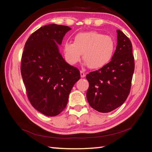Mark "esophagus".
<instances>
[{
  "instance_id": "1",
  "label": "esophagus",
  "mask_w": 152,
  "mask_h": 152,
  "mask_svg": "<svg viewBox=\"0 0 152 152\" xmlns=\"http://www.w3.org/2000/svg\"><path fill=\"white\" fill-rule=\"evenodd\" d=\"M80 76L81 78H84V77H85V73H84V72L80 71Z\"/></svg>"
}]
</instances>
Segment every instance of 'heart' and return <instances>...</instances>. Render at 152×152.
<instances>
[{"label":"heart","instance_id":"heart-1","mask_svg":"<svg viewBox=\"0 0 152 152\" xmlns=\"http://www.w3.org/2000/svg\"><path fill=\"white\" fill-rule=\"evenodd\" d=\"M115 49V43L112 37L91 31L77 33L73 43H64L63 52L64 58L70 65L74 66L80 62L82 54L86 65L96 70L110 62Z\"/></svg>","mask_w":152,"mask_h":152}]
</instances>
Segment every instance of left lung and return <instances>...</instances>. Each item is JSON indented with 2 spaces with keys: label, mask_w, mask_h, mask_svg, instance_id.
<instances>
[{
  "label": "left lung",
  "mask_w": 152,
  "mask_h": 152,
  "mask_svg": "<svg viewBox=\"0 0 152 152\" xmlns=\"http://www.w3.org/2000/svg\"><path fill=\"white\" fill-rule=\"evenodd\" d=\"M117 45L111 61L86 75V99L97 111L109 113L124 103L130 92L134 72V57L130 39L117 30Z\"/></svg>",
  "instance_id": "left-lung-1"
}]
</instances>
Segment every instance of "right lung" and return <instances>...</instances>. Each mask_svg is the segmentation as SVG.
Listing matches in <instances>:
<instances>
[{
    "label": "right lung",
    "mask_w": 152,
    "mask_h": 152,
    "mask_svg": "<svg viewBox=\"0 0 152 152\" xmlns=\"http://www.w3.org/2000/svg\"><path fill=\"white\" fill-rule=\"evenodd\" d=\"M65 25L50 24L33 33L25 43L20 72L28 99L42 114L56 116L65 109L71 90L80 78L79 70L64 60L59 51Z\"/></svg>",
    "instance_id": "add662e5"
}]
</instances>
